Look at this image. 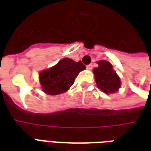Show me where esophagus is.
<instances>
[{
    "label": "esophagus",
    "mask_w": 151,
    "mask_h": 151,
    "mask_svg": "<svg viewBox=\"0 0 151 151\" xmlns=\"http://www.w3.org/2000/svg\"><path fill=\"white\" fill-rule=\"evenodd\" d=\"M86 69H89V70H91V69H93V65H92V64H90V65H88L86 66Z\"/></svg>",
    "instance_id": "obj_1"
}]
</instances>
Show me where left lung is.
I'll list each match as a JSON object with an SVG mask.
<instances>
[{"label": "left lung", "instance_id": "obj_1", "mask_svg": "<svg viewBox=\"0 0 151 151\" xmlns=\"http://www.w3.org/2000/svg\"><path fill=\"white\" fill-rule=\"evenodd\" d=\"M99 67L95 68V82L99 89L106 94H111L118 91L120 87V80L116 72L113 70L111 63L107 60L98 61Z\"/></svg>", "mask_w": 151, "mask_h": 151}]
</instances>
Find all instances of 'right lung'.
<instances>
[{
    "label": "right lung",
    "instance_id": "right-lung-1",
    "mask_svg": "<svg viewBox=\"0 0 151 151\" xmlns=\"http://www.w3.org/2000/svg\"><path fill=\"white\" fill-rule=\"evenodd\" d=\"M85 69L86 66L81 60L76 62L72 59L64 58L55 66L40 73V82L43 91L51 95L67 91L79 73Z\"/></svg>",
    "mask_w": 151,
    "mask_h": 151
}]
</instances>
